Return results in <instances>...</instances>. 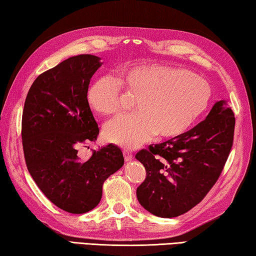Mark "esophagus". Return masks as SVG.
Returning a JSON list of instances; mask_svg holds the SVG:
<instances>
[{
  "mask_svg": "<svg viewBox=\"0 0 256 256\" xmlns=\"http://www.w3.org/2000/svg\"><path fill=\"white\" fill-rule=\"evenodd\" d=\"M124 160H126V162H129V160H132V152L128 150H124Z\"/></svg>",
  "mask_w": 256,
  "mask_h": 256,
  "instance_id": "esophagus-1",
  "label": "esophagus"
}]
</instances>
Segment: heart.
<instances>
[{
	"label": "heart",
	"mask_w": 256,
	"mask_h": 256,
	"mask_svg": "<svg viewBox=\"0 0 256 256\" xmlns=\"http://www.w3.org/2000/svg\"><path fill=\"white\" fill-rule=\"evenodd\" d=\"M121 88L135 98V112L111 120L104 127L106 140L134 148L155 135L172 138L196 124L212 100L209 83L176 67L147 64L127 66L116 78L103 76L86 88L88 106L100 116H112L121 106Z\"/></svg>",
	"instance_id": "b5f03b06"
}]
</instances>
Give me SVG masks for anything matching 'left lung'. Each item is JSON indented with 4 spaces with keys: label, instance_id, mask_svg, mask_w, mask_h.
Listing matches in <instances>:
<instances>
[{
    "label": "left lung",
    "instance_id": "obj_1",
    "mask_svg": "<svg viewBox=\"0 0 256 256\" xmlns=\"http://www.w3.org/2000/svg\"><path fill=\"white\" fill-rule=\"evenodd\" d=\"M234 130V112L222 100L191 130L138 152L136 158L146 170V178L136 192L140 204L162 218L189 212L220 176Z\"/></svg>",
    "mask_w": 256,
    "mask_h": 256
}]
</instances>
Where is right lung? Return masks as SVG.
Listing matches in <instances>:
<instances>
[{"label":"right lung","mask_w":256,"mask_h":256,"mask_svg":"<svg viewBox=\"0 0 256 256\" xmlns=\"http://www.w3.org/2000/svg\"><path fill=\"white\" fill-rule=\"evenodd\" d=\"M101 64L96 56L78 55L44 72L31 85L22 112L30 176L54 204L70 214L96 208L103 183L124 162L122 152L112 144L94 150L88 160L78 154L100 132L85 94Z\"/></svg>","instance_id":"right-lung-1"}]
</instances>
